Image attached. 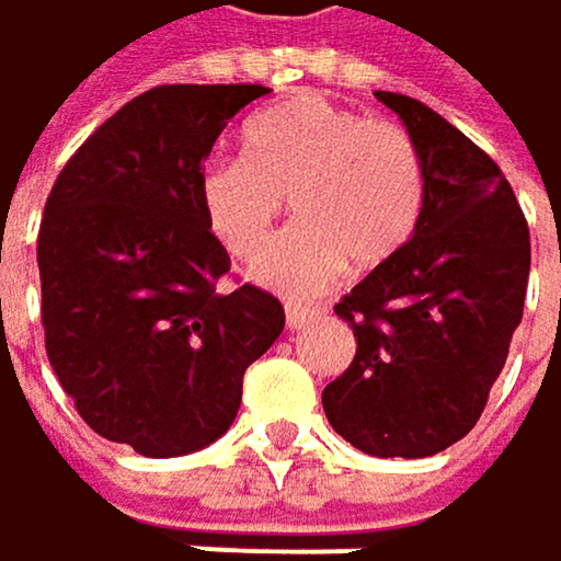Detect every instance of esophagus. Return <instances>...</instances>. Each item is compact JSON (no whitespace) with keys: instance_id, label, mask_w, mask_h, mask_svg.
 Listing matches in <instances>:
<instances>
[{"instance_id":"esophagus-1","label":"esophagus","mask_w":561,"mask_h":561,"mask_svg":"<svg viewBox=\"0 0 561 561\" xmlns=\"http://www.w3.org/2000/svg\"><path fill=\"white\" fill-rule=\"evenodd\" d=\"M287 327L290 330H304L307 323H313L320 317V310H310V307H300V304H287Z\"/></svg>"}]
</instances>
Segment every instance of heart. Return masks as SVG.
I'll return each instance as SVG.
<instances>
[{
    "label": "heart",
    "mask_w": 561,
    "mask_h": 561,
    "mask_svg": "<svg viewBox=\"0 0 561 561\" xmlns=\"http://www.w3.org/2000/svg\"><path fill=\"white\" fill-rule=\"evenodd\" d=\"M241 159H211L198 205L218 244L254 261L284 215L297 225L254 264V280L287 297H317L356 267L392 261L415 234L427 198L419 142L402 124L304 94L248 121Z\"/></svg>",
    "instance_id": "1"
}]
</instances>
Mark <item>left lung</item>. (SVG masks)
<instances>
[{
	"label": "left lung",
	"mask_w": 561,
	"mask_h": 561,
	"mask_svg": "<svg viewBox=\"0 0 561 561\" xmlns=\"http://www.w3.org/2000/svg\"><path fill=\"white\" fill-rule=\"evenodd\" d=\"M419 142L427 198L412 241L340 304L356 356L323 389L336 434L373 457L460 440L523 320L529 228L500 165L415 98L376 91Z\"/></svg>",
	"instance_id": "1"
}]
</instances>
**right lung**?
<instances>
[{"label": "right lung", "instance_id": "obj_1", "mask_svg": "<svg viewBox=\"0 0 561 561\" xmlns=\"http://www.w3.org/2000/svg\"><path fill=\"white\" fill-rule=\"evenodd\" d=\"M261 84H162L65 162L38 228L48 363L78 415L142 457L218 440L244 369L284 330V307L215 284L231 257L208 231L198 175Z\"/></svg>", "mask_w": 561, "mask_h": 561}]
</instances>
